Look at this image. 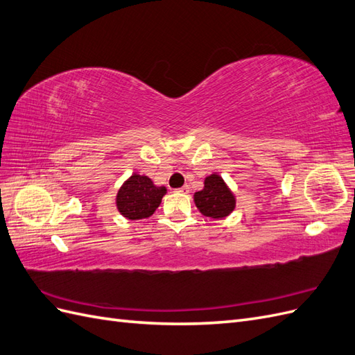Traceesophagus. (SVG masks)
<instances>
[{
	"instance_id": "1",
	"label": "esophagus",
	"mask_w": 355,
	"mask_h": 355,
	"mask_svg": "<svg viewBox=\"0 0 355 355\" xmlns=\"http://www.w3.org/2000/svg\"><path fill=\"white\" fill-rule=\"evenodd\" d=\"M178 192H180V194H188V192H189V187H188V185H184V187L178 189Z\"/></svg>"
}]
</instances>
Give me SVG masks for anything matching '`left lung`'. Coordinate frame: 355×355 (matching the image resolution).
<instances>
[{"mask_svg":"<svg viewBox=\"0 0 355 355\" xmlns=\"http://www.w3.org/2000/svg\"><path fill=\"white\" fill-rule=\"evenodd\" d=\"M197 209L207 218H227L235 209V197L225 180L213 173L204 179V188L194 194Z\"/></svg>","mask_w":355,"mask_h":355,"instance_id":"left-lung-1","label":"left lung"}]
</instances>
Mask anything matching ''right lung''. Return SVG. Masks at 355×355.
Instances as JSON below:
<instances>
[{"label":"right lung","instance_id":"1","mask_svg":"<svg viewBox=\"0 0 355 355\" xmlns=\"http://www.w3.org/2000/svg\"><path fill=\"white\" fill-rule=\"evenodd\" d=\"M166 187H157L148 176L133 173L116 194V209L124 218L139 220L149 218L166 196Z\"/></svg>","mask_w":355,"mask_h":355}]
</instances>
